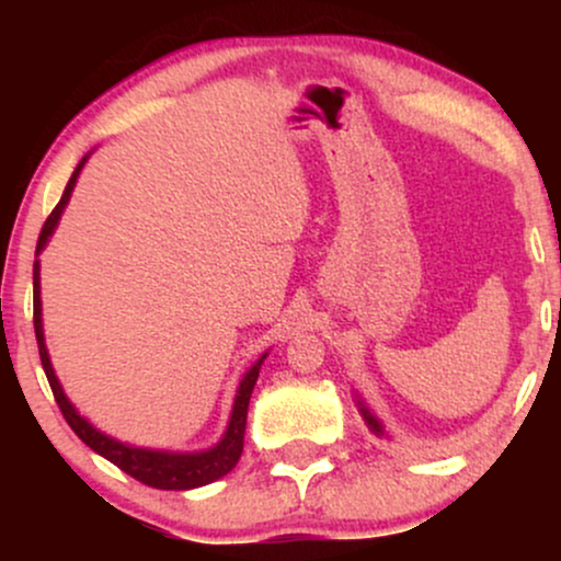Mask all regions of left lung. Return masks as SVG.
I'll list each match as a JSON object with an SVG mask.
<instances>
[{
  "mask_svg": "<svg viewBox=\"0 0 561 561\" xmlns=\"http://www.w3.org/2000/svg\"><path fill=\"white\" fill-rule=\"evenodd\" d=\"M362 411H364V420H366V424H369V427H371V430H375V433H377V435H379V433H382V427H379V422L375 420V416H371V414H369V411H366V409H364V405H362Z\"/></svg>",
  "mask_w": 561,
  "mask_h": 561,
  "instance_id": "left-lung-1",
  "label": "left lung"
}]
</instances>
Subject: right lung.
<instances>
[{"label": "right lung", "mask_w": 561, "mask_h": 561, "mask_svg": "<svg viewBox=\"0 0 561 561\" xmlns=\"http://www.w3.org/2000/svg\"><path fill=\"white\" fill-rule=\"evenodd\" d=\"M81 169H83V160L79 163V169L73 171V176H70V182L66 186V192H62L60 203L55 205V210L47 216V221H44L42 234H38V242H36V253H42V248L47 244V237L55 231L57 218H60L62 208L68 205L70 192H73V184H76V179H79ZM34 330H36L38 356H42L44 375H47V379H49V388H53L55 401H57V405H60L62 416H66L70 430H73V433L79 435L89 448L96 450L100 456H105V459L113 461L118 469H124L126 474H131V478L139 480L141 485L158 488V491H190V488L208 485V482L224 478V474H229L231 469H234L237 461H240L244 422H248V403H250V396H253L255 379H259L263 358L248 371V375H244V379L240 382L234 411H231L229 430L216 448L205 450V454H160V450L128 448V446H124V443H115V440H111V437L96 433L92 424L76 414L73 405H70L68 398L62 396V388H60V382H57L53 364H49L47 347H44L42 302H38V261L34 263Z\"/></svg>", "instance_id": "1"}]
</instances>
